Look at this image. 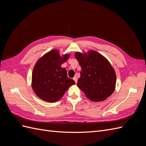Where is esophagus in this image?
Listing matches in <instances>:
<instances>
[{
	"mask_svg": "<svg viewBox=\"0 0 146 146\" xmlns=\"http://www.w3.org/2000/svg\"><path fill=\"white\" fill-rule=\"evenodd\" d=\"M73 79H74V80L75 81V82H76V83H77V77H75L73 78Z\"/></svg>",
	"mask_w": 146,
	"mask_h": 146,
	"instance_id": "obj_1",
	"label": "esophagus"
}]
</instances>
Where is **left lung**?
Masks as SVG:
<instances>
[{"label":"left lung","mask_w":146,"mask_h":146,"mask_svg":"<svg viewBox=\"0 0 146 146\" xmlns=\"http://www.w3.org/2000/svg\"><path fill=\"white\" fill-rule=\"evenodd\" d=\"M75 56L82 68L77 86L86 98L100 102L111 96L116 88V75L109 61L93 50L76 52Z\"/></svg>","instance_id":"1"}]
</instances>
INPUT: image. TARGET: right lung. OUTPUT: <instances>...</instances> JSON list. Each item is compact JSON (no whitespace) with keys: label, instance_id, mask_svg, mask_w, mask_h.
I'll return each instance as SVG.
<instances>
[{"label":"right lung","instance_id":"1","mask_svg":"<svg viewBox=\"0 0 146 146\" xmlns=\"http://www.w3.org/2000/svg\"><path fill=\"white\" fill-rule=\"evenodd\" d=\"M69 56L70 54L61 55L60 50L53 49L36 61L32 72V87L39 98L49 103L55 102L76 84L68 77L66 68L61 67Z\"/></svg>","mask_w":146,"mask_h":146}]
</instances>
